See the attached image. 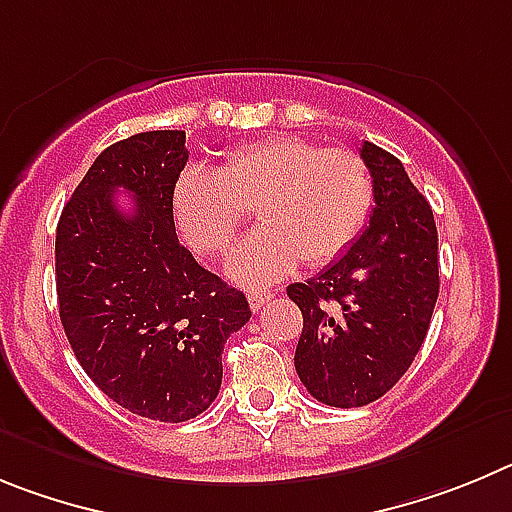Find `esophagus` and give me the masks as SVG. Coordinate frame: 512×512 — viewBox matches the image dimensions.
Returning a JSON list of instances; mask_svg holds the SVG:
<instances>
[{
    "label": "esophagus",
    "mask_w": 512,
    "mask_h": 512,
    "mask_svg": "<svg viewBox=\"0 0 512 512\" xmlns=\"http://www.w3.org/2000/svg\"><path fill=\"white\" fill-rule=\"evenodd\" d=\"M247 301H250L252 311H260V308L270 301V293H262V290H250V293H247Z\"/></svg>",
    "instance_id": "obj_1"
}]
</instances>
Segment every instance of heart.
<instances>
[{"instance_id":"obj_1","label":"heart","mask_w":512,"mask_h":512,"mask_svg":"<svg viewBox=\"0 0 512 512\" xmlns=\"http://www.w3.org/2000/svg\"><path fill=\"white\" fill-rule=\"evenodd\" d=\"M375 209L370 165L347 147L301 137H267L237 147L216 170L186 168L173 188V214L193 250L222 255L255 211L262 229L229 257L239 283L283 278L301 257L319 267L365 232Z\"/></svg>"}]
</instances>
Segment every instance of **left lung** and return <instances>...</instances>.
Masks as SVG:
<instances>
[{
    "label": "left lung",
    "mask_w": 512,
    "mask_h": 512,
    "mask_svg": "<svg viewBox=\"0 0 512 512\" xmlns=\"http://www.w3.org/2000/svg\"><path fill=\"white\" fill-rule=\"evenodd\" d=\"M375 181L370 227L316 278L288 285L303 313L296 372L334 408L382 398L426 339L439 298L434 211L388 150L362 142Z\"/></svg>",
    "instance_id": "left-lung-1"
}]
</instances>
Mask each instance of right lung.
I'll return each instance as SVG.
<instances>
[{"mask_svg":"<svg viewBox=\"0 0 512 512\" xmlns=\"http://www.w3.org/2000/svg\"><path fill=\"white\" fill-rule=\"evenodd\" d=\"M186 132H140L107 147L63 206L55 288L73 354L104 395L142 418L181 423L222 388L229 334L250 321L245 293L178 242L173 188ZM133 193V211L116 191Z\"/></svg>","mask_w":512,"mask_h":512,"instance_id":"right-lung-1","label":"right lung"}]
</instances>
